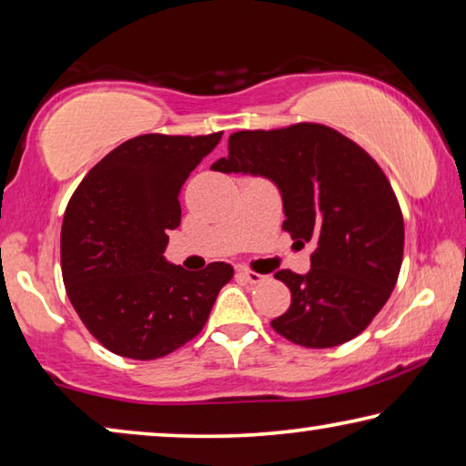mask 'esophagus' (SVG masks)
Here are the masks:
<instances>
[{
	"label": "esophagus",
	"instance_id": "obj_1",
	"mask_svg": "<svg viewBox=\"0 0 466 466\" xmlns=\"http://www.w3.org/2000/svg\"><path fill=\"white\" fill-rule=\"evenodd\" d=\"M238 276L245 279V282H248V284H261L263 279H265V276H261V273L250 271V269H238Z\"/></svg>",
	"mask_w": 466,
	"mask_h": 466
}]
</instances>
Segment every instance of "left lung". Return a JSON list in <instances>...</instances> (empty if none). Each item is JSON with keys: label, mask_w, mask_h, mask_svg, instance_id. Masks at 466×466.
Segmentation results:
<instances>
[{"label": "left lung", "mask_w": 466, "mask_h": 466, "mask_svg": "<svg viewBox=\"0 0 466 466\" xmlns=\"http://www.w3.org/2000/svg\"><path fill=\"white\" fill-rule=\"evenodd\" d=\"M211 169L265 176L282 193V228L311 242V269H279L292 302L271 321L305 349H331L365 331L392 294L404 253L400 205L371 155L338 130L300 122L240 130Z\"/></svg>", "instance_id": "8db88e82"}]
</instances>
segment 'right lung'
Listing matches in <instances>:
<instances>
[{"instance_id": "1", "label": "right lung", "mask_w": 466, "mask_h": 466, "mask_svg": "<svg viewBox=\"0 0 466 466\" xmlns=\"http://www.w3.org/2000/svg\"><path fill=\"white\" fill-rule=\"evenodd\" d=\"M224 132L140 135L116 147L74 190L62 224V278L74 311L109 352L153 360L203 329L232 265L187 271L166 261L178 193Z\"/></svg>"}]
</instances>
